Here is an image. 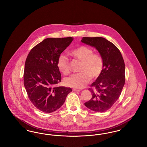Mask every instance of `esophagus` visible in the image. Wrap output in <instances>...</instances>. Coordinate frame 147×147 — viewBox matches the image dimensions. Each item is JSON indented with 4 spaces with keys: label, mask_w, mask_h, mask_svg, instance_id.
I'll use <instances>...</instances> for the list:
<instances>
[{
    "label": "esophagus",
    "mask_w": 147,
    "mask_h": 147,
    "mask_svg": "<svg viewBox=\"0 0 147 147\" xmlns=\"http://www.w3.org/2000/svg\"><path fill=\"white\" fill-rule=\"evenodd\" d=\"M73 91L78 92V91H80V90H79V89H73Z\"/></svg>",
    "instance_id": "34e87169"
}]
</instances>
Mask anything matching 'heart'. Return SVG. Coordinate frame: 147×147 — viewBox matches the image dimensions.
<instances>
[{
	"label": "heart",
	"mask_w": 147,
	"mask_h": 147,
	"mask_svg": "<svg viewBox=\"0 0 147 147\" xmlns=\"http://www.w3.org/2000/svg\"><path fill=\"white\" fill-rule=\"evenodd\" d=\"M70 55L82 62L79 71L80 72L65 79V84L71 88L81 89L88 84L91 79H97L101 74L104 61L99 53H94L93 49L86 46H80L71 50ZM57 67L63 74L71 72L70 61L65 56L61 55L57 61Z\"/></svg>",
	"instance_id": "b5f03b06"
}]
</instances>
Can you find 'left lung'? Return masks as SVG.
<instances>
[{"mask_svg": "<svg viewBox=\"0 0 147 147\" xmlns=\"http://www.w3.org/2000/svg\"><path fill=\"white\" fill-rule=\"evenodd\" d=\"M81 41L96 48L104 58L100 76L89 88L91 99L84 104L92 111L105 112L118 100L125 83V65L119 49L105 38L83 37Z\"/></svg>", "mask_w": 147, "mask_h": 147, "instance_id": "1", "label": "left lung"}]
</instances>
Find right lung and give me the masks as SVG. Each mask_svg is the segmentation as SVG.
I'll return each instance as SVG.
<instances>
[{
  "mask_svg": "<svg viewBox=\"0 0 147 147\" xmlns=\"http://www.w3.org/2000/svg\"><path fill=\"white\" fill-rule=\"evenodd\" d=\"M73 40L71 37L46 38L33 47L26 58L24 86L30 101L42 112L59 109L72 91L70 88L57 86L61 81L57 61Z\"/></svg>",
  "mask_w": 147,
  "mask_h": 147,
  "instance_id": "1",
  "label": "right lung"
}]
</instances>
